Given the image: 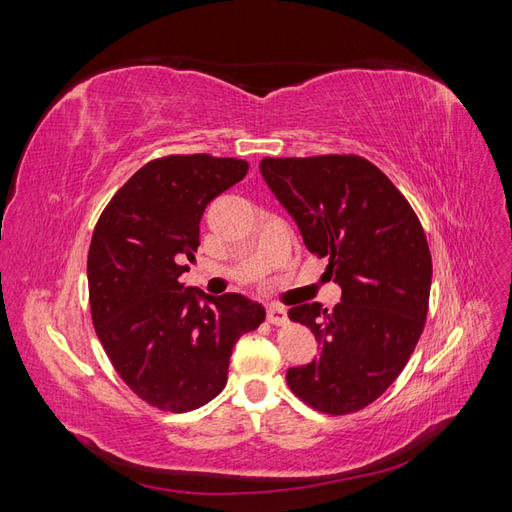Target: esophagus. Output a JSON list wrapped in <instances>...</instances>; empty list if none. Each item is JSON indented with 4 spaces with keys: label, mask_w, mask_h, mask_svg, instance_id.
<instances>
[{
    "label": "esophagus",
    "mask_w": 512,
    "mask_h": 512,
    "mask_svg": "<svg viewBox=\"0 0 512 512\" xmlns=\"http://www.w3.org/2000/svg\"><path fill=\"white\" fill-rule=\"evenodd\" d=\"M267 320L273 324V327H282V324L288 322L286 307H282V305H271L269 312H267Z\"/></svg>",
    "instance_id": "esophagus-1"
}]
</instances>
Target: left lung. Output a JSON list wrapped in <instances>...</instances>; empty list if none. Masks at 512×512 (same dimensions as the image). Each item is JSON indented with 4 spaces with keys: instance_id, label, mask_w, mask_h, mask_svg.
<instances>
[{
    "instance_id": "8db88e82",
    "label": "left lung",
    "mask_w": 512,
    "mask_h": 512,
    "mask_svg": "<svg viewBox=\"0 0 512 512\" xmlns=\"http://www.w3.org/2000/svg\"><path fill=\"white\" fill-rule=\"evenodd\" d=\"M260 173L342 286L333 312L320 303L288 309L320 344V359L288 369L290 391L324 414L359 412L395 382L425 329V230L406 196L361 156L265 158Z\"/></svg>"
}]
</instances>
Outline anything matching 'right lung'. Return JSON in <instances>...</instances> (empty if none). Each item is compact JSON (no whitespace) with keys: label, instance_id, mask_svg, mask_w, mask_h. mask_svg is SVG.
Listing matches in <instances>:
<instances>
[{"label":"right lung","instance_id":"1","mask_svg":"<svg viewBox=\"0 0 512 512\" xmlns=\"http://www.w3.org/2000/svg\"><path fill=\"white\" fill-rule=\"evenodd\" d=\"M245 160L209 153L147 162L100 215L87 256L91 320L119 378L164 412H190L218 397L239 337L265 307L226 292L183 286L200 245V218L247 175Z\"/></svg>","mask_w":512,"mask_h":512}]
</instances>
